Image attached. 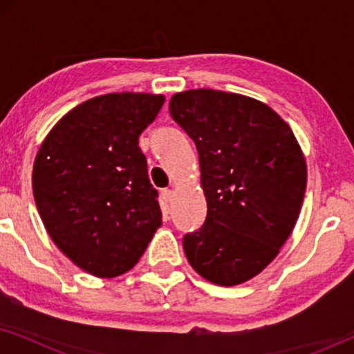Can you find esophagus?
<instances>
[{
  "label": "esophagus",
  "mask_w": 354,
  "mask_h": 354,
  "mask_svg": "<svg viewBox=\"0 0 354 354\" xmlns=\"http://www.w3.org/2000/svg\"><path fill=\"white\" fill-rule=\"evenodd\" d=\"M161 198H162V201L167 205V203H171L174 200V192L169 190V188H166V190L161 192Z\"/></svg>",
  "instance_id": "34e87169"
}]
</instances>
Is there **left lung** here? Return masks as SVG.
Segmentation results:
<instances>
[{
    "instance_id": "8db88e82",
    "label": "left lung",
    "mask_w": 354,
    "mask_h": 354,
    "mask_svg": "<svg viewBox=\"0 0 354 354\" xmlns=\"http://www.w3.org/2000/svg\"><path fill=\"white\" fill-rule=\"evenodd\" d=\"M172 119L195 143L207 214L183 236L188 263L216 285L258 275L287 241L306 192V162L292 129L248 96L176 93Z\"/></svg>"
}]
</instances>
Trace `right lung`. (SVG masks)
<instances>
[{"label": "right lung", "mask_w": 354, "mask_h": 354, "mask_svg": "<svg viewBox=\"0 0 354 354\" xmlns=\"http://www.w3.org/2000/svg\"><path fill=\"white\" fill-rule=\"evenodd\" d=\"M162 104V95L96 96L53 127L35 158L33 196L48 234L96 277L132 269L162 224L138 147Z\"/></svg>", "instance_id": "obj_1"}]
</instances>
